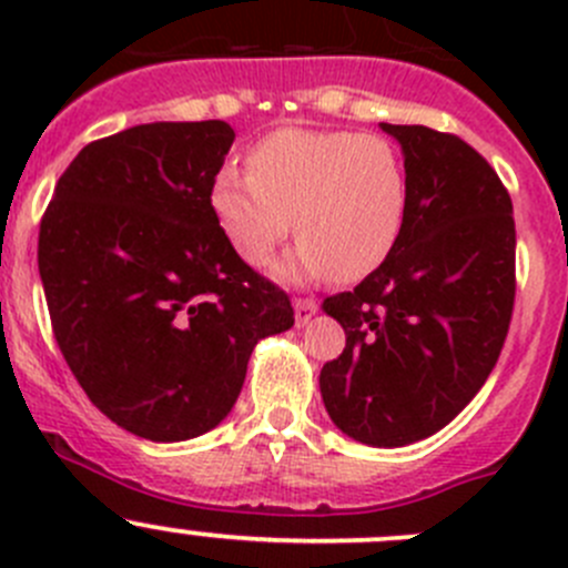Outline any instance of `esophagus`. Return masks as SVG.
Wrapping results in <instances>:
<instances>
[{"mask_svg": "<svg viewBox=\"0 0 568 568\" xmlns=\"http://www.w3.org/2000/svg\"><path fill=\"white\" fill-rule=\"evenodd\" d=\"M294 311H296V324L305 326L307 321L316 316L318 302L313 300V296H300V300H294Z\"/></svg>", "mask_w": 568, "mask_h": 568, "instance_id": "obj_1", "label": "esophagus"}]
</instances>
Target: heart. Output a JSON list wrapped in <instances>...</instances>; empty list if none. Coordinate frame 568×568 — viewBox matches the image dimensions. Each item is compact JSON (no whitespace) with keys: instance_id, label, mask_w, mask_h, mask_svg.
<instances>
[{"instance_id":"obj_1","label":"heart","mask_w":568,"mask_h":568,"mask_svg":"<svg viewBox=\"0 0 568 568\" xmlns=\"http://www.w3.org/2000/svg\"><path fill=\"white\" fill-rule=\"evenodd\" d=\"M250 173L220 170L211 209L233 250L263 266L288 239L296 216L294 263L285 274L341 283L387 261L409 211L404 156L379 134L280 129L247 153Z\"/></svg>"}]
</instances>
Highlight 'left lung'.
Segmentation results:
<instances>
[{"mask_svg":"<svg viewBox=\"0 0 568 568\" xmlns=\"http://www.w3.org/2000/svg\"><path fill=\"white\" fill-rule=\"evenodd\" d=\"M382 129L404 148L409 211L387 261L324 300L346 348L318 382L343 434L400 448L448 426L489 379L511 326L517 231L511 194L462 136Z\"/></svg>","mask_w":568,"mask_h":568,"instance_id":"8db88e82","label":"left lung"}]
</instances>
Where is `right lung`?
Returning a JSON list of instances; mask_svg holds the SVG:
<instances>
[{"mask_svg":"<svg viewBox=\"0 0 568 568\" xmlns=\"http://www.w3.org/2000/svg\"><path fill=\"white\" fill-rule=\"evenodd\" d=\"M225 120L145 123L79 151L40 220L51 332L88 398L153 443L211 432L250 354L294 326L288 294L239 257L211 209Z\"/></svg>","mask_w":568,"mask_h":568,"instance_id":"obj_1","label":"right lung"}]
</instances>
